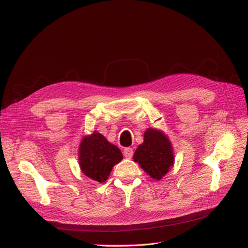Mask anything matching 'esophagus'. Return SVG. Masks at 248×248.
<instances>
[{
  "mask_svg": "<svg viewBox=\"0 0 248 248\" xmlns=\"http://www.w3.org/2000/svg\"><path fill=\"white\" fill-rule=\"evenodd\" d=\"M124 156L126 157V158H131L132 155H133V150L131 148H125L124 149Z\"/></svg>",
  "mask_w": 248,
  "mask_h": 248,
  "instance_id": "obj_1",
  "label": "esophagus"
}]
</instances>
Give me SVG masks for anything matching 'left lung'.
I'll list each match as a JSON object with an SVG mask.
<instances>
[{
  "label": "left lung",
  "mask_w": 248,
  "mask_h": 248,
  "mask_svg": "<svg viewBox=\"0 0 248 248\" xmlns=\"http://www.w3.org/2000/svg\"><path fill=\"white\" fill-rule=\"evenodd\" d=\"M133 161L140 164L152 179L159 181L174 166L175 156L171 142L161 130L148 128L144 141L134 152Z\"/></svg>",
  "instance_id": "left-lung-1"
}]
</instances>
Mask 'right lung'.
<instances>
[{
    "instance_id": "obj_1",
    "label": "right lung",
    "mask_w": 248,
    "mask_h": 248,
    "mask_svg": "<svg viewBox=\"0 0 248 248\" xmlns=\"http://www.w3.org/2000/svg\"><path fill=\"white\" fill-rule=\"evenodd\" d=\"M122 159L120 149L97 131L82 138L79 144V168L93 181L106 182L115 164Z\"/></svg>"
}]
</instances>
